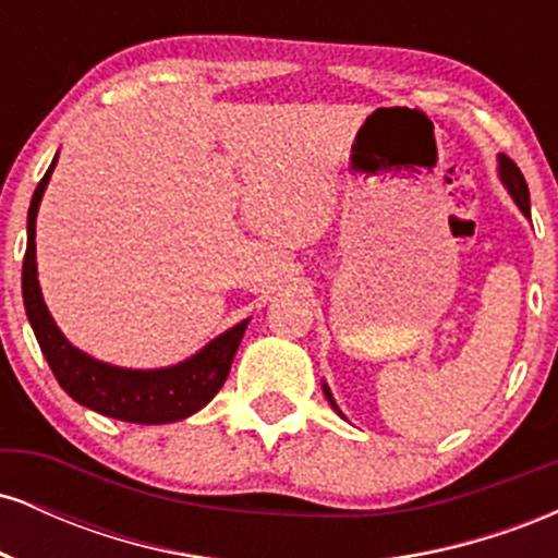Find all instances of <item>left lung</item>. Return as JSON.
Returning a JSON list of instances; mask_svg holds the SVG:
<instances>
[{"instance_id":"left-lung-1","label":"left lung","mask_w":558,"mask_h":558,"mask_svg":"<svg viewBox=\"0 0 558 558\" xmlns=\"http://www.w3.org/2000/svg\"><path fill=\"white\" fill-rule=\"evenodd\" d=\"M498 178H501L504 189L509 191V196L514 198L517 207L522 209V215L530 217V191H527V183H524L520 168H517V165L511 162V159L506 157V155H498ZM323 393H325V399L330 401V407L336 409V412L343 417V412H341V409H338V403H336V399H332L330 388L325 386V383H323Z\"/></svg>"}]
</instances>
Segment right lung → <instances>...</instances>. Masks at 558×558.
Wrapping results in <instances>:
<instances>
[{
	"label": "right lung",
	"instance_id": "add662e5",
	"mask_svg": "<svg viewBox=\"0 0 558 558\" xmlns=\"http://www.w3.org/2000/svg\"><path fill=\"white\" fill-rule=\"evenodd\" d=\"M57 157L49 165L47 175L36 185L28 207V246L23 259V304L31 328L41 354L62 390L81 407L94 409L105 417L133 422V425H168L196 414L215 399L222 388L239 351L248 319L213 338L204 349H198L189 360L157 369H128L118 364L99 362L73 343L57 328L54 317L44 304L41 286H38L36 267V215L52 178Z\"/></svg>",
	"mask_w": 558,
	"mask_h": 558
}]
</instances>
